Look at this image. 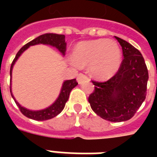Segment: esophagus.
Masks as SVG:
<instances>
[{"label": "esophagus", "mask_w": 157, "mask_h": 157, "mask_svg": "<svg viewBox=\"0 0 157 157\" xmlns=\"http://www.w3.org/2000/svg\"><path fill=\"white\" fill-rule=\"evenodd\" d=\"M76 80H77V82H78L79 84H82V82L87 80V77L85 75H83V74H79L77 75V79Z\"/></svg>", "instance_id": "esophagus-1"}]
</instances>
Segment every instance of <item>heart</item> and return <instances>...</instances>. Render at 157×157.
I'll use <instances>...</instances> for the list:
<instances>
[{
	"mask_svg": "<svg viewBox=\"0 0 157 157\" xmlns=\"http://www.w3.org/2000/svg\"><path fill=\"white\" fill-rule=\"evenodd\" d=\"M122 53L113 40L99 39L82 41L75 45L70 63L75 67L89 65V72L98 80H108L118 72Z\"/></svg>",
	"mask_w": 157,
	"mask_h": 157,
	"instance_id": "1",
	"label": "heart"
}]
</instances>
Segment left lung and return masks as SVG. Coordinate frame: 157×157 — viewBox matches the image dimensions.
<instances>
[{
	"label": "left lung",
	"mask_w": 157,
	"mask_h": 157,
	"mask_svg": "<svg viewBox=\"0 0 157 157\" xmlns=\"http://www.w3.org/2000/svg\"><path fill=\"white\" fill-rule=\"evenodd\" d=\"M124 59L114 76L105 82H92L95 90L88 102L94 112L110 122L127 121L145 101L149 75L145 59L137 48L115 36Z\"/></svg>",
	"instance_id": "8db88e82"
}]
</instances>
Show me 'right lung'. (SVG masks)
<instances>
[{"label": "right lung", "instance_id": "obj_1", "mask_svg": "<svg viewBox=\"0 0 157 157\" xmlns=\"http://www.w3.org/2000/svg\"><path fill=\"white\" fill-rule=\"evenodd\" d=\"M65 35H63V34H56V33H45V34L39 36L38 38H36V39H34L32 41L28 43L27 44L24 45L17 52V54L16 55L14 60L12 61V65H11V69H10V76H11V81H10V92H11V95H12V98L14 99L16 104L17 105V107L20 109V111L22 112L23 115H25L28 118H32V119H34V120H38V121H44V120H48V119H50V118L56 117L64 109L65 102L68 101L70 92H71V91L75 86L78 85V83L76 82L75 79L65 80L63 82V84H62L60 92L59 94L58 98H56V100L52 103L51 105L48 106V108H45L44 109H40V110H31V109H28L24 108V107H22L16 100L14 96L12 94V75L13 66L15 65L17 60L18 59L19 57L22 55V53L25 51L26 49H28L30 46H33V45H49V46H52V47H55V48H57L59 51L60 52V54L62 55H65V49H66V43H65Z\"/></svg>", "mask_w": 157, "mask_h": 157}]
</instances>
